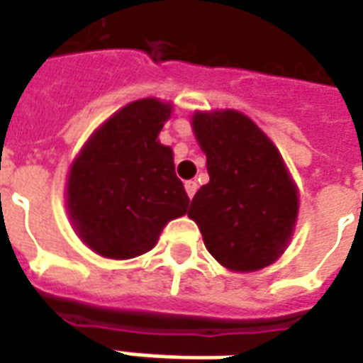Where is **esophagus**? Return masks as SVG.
<instances>
[{
    "label": "esophagus",
    "instance_id": "34e87169",
    "mask_svg": "<svg viewBox=\"0 0 363 363\" xmlns=\"http://www.w3.org/2000/svg\"><path fill=\"white\" fill-rule=\"evenodd\" d=\"M186 191H187V197H189V199H194L195 191H197V182H194V179L186 182Z\"/></svg>",
    "mask_w": 363,
    "mask_h": 363
}]
</instances>
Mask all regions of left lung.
<instances>
[{
    "label": "left lung",
    "mask_w": 363,
    "mask_h": 363,
    "mask_svg": "<svg viewBox=\"0 0 363 363\" xmlns=\"http://www.w3.org/2000/svg\"><path fill=\"white\" fill-rule=\"evenodd\" d=\"M191 128L207 156L209 184L187 217L213 258L230 272H258L291 242L299 189L268 135L236 109L195 111Z\"/></svg>",
    "instance_id": "left-lung-1"
}]
</instances>
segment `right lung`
<instances>
[{
    "instance_id": "right-lung-1",
    "label": "right lung",
    "mask_w": 363,
    "mask_h": 363,
    "mask_svg": "<svg viewBox=\"0 0 363 363\" xmlns=\"http://www.w3.org/2000/svg\"><path fill=\"white\" fill-rule=\"evenodd\" d=\"M174 105L136 99L95 128L66 179V211L79 240L109 259L152 250L169 220L187 213L174 152L158 140Z\"/></svg>"
}]
</instances>
